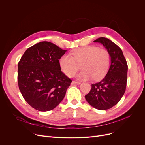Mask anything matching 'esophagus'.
<instances>
[{
  "label": "esophagus",
  "mask_w": 145,
  "mask_h": 145,
  "mask_svg": "<svg viewBox=\"0 0 145 145\" xmlns=\"http://www.w3.org/2000/svg\"><path fill=\"white\" fill-rule=\"evenodd\" d=\"M81 83L79 82H76V81H73L72 82V84H80Z\"/></svg>",
  "instance_id": "obj_1"
}]
</instances>
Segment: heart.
Here are the masks:
<instances>
[{
	"label": "heart",
	"mask_w": 145,
	"mask_h": 145,
	"mask_svg": "<svg viewBox=\"0 0 145 145\" xmlns=\"http://www.w3.org/2000/svg\"><path fill=\"white\" fill-rule=\"evenodd\" d=\"M72 56L64 55L59 59V66L67 76L73 77L82 66L83 71L78 75L80 80L93 78L99 80L107 74L111 64L110 52L104 48L88 45L74 50Z\"/></svg>",
	"instance_id": "b5f03b06"
}]
</instances>
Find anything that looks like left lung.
<instances>
[{
  "label": "left lung",
  "mask_w": 145,
  "mask_h": 145,
  "mask_svg": "<svg viewBox=\"0 0 145 145\" xmlns=\"http://www.w3.org/2000/svg\"><path fill=\"white\" fill-rule=\"evenodd\" d=\"M100 42L110 52L111 65L108 73L100 82L91 84L85 99L92 107L100 110L112 108L121 99L126 90L128 65L121 48L107 38L100 37Z\"/></svg>",
  "instance_id": "left-lung-1"
}]
</instances>
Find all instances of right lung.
Listing matches in <instances>:
<instances>
[{
	"instance_id": "right-lung-1",
	"label": "right lung",
	"mask_w": 145,
	"mask_h": 145,
	"mask_svg": "<svg viewBox=\"0 0 145 145\" xmlns=\"http://www.w3.org/2000/svg\"><path fill=\"white\" fill-rule=\"evenodd\" d=\"M63 50L43 41L28 48L18 63L17 81L23 98L40 111L55 108L63 99L72 80L59 66Z\"/></svg>"
}]
</instances>
